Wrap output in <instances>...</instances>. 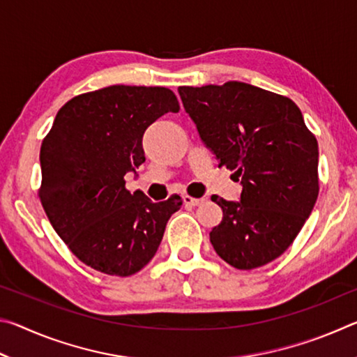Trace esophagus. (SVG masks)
Instances as JSON below:
<instances>
[{"mask_svg":"<svg viewBox=\"0 0 357 357\" xmlns=\"http://www.w3.org/2000/svg\"><path fill=\"white\" fill-rule=\"evenodd\" d=\"M184 203L189 204V206H200L202 203H204V198H193L190 195H185Z\"/></svg>","mask_w":357,"mask_h":357,"instance_id":"1","label":"esophagus"}]
</instances>
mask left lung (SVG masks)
<instances>
[{"mask_svg":"<svg viewBox=\"0 0 357 357\" xmlns=\"http://www.w3.org/2000/svg\"><path fill=\"white\" fill-rule=\"evenodd\" d=\"M181 100L219 167L243 184L241 202L209 233L223 261L255 269L280 257L315 206L318 142L291 99L243 82L179 86Z\"/></svg>","mask_w":357,"mask_h":357,"instance_id":"8db88e82","label":"left lung"}]
</instances>
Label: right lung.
Listing matches in <instances>:
<instances>
[{
  "mask_svg": "<svg viewBox=\"0 0 357 357\" xmlns=\"http://www.w3.org/2000/svg\"><path fill=\"white\" fill-rule=\"evenodd\" d=\"M168 112H179L172 89L113 84L64 104L42 142V208L70 252L96 271L138 273L183 204L179 195L153 203L124 181L144 162V130Z\"/></svg>",
  "mask_w": 357,
  "mask_h": 357,
  "instance_id": "1",
  "label": "right lung"
}]
</instances>
